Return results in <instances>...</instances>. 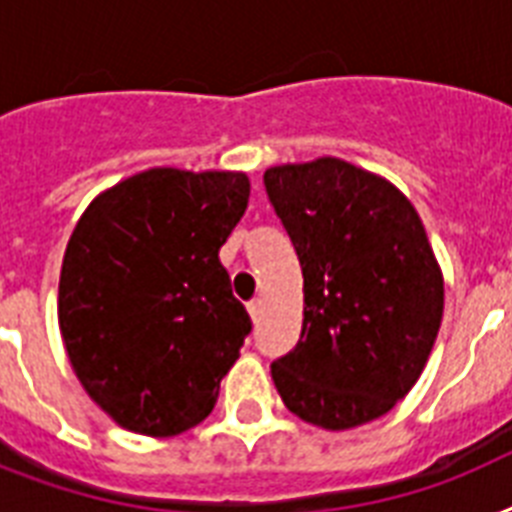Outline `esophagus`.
Here are the masks:
<instances>
[{
	"label": "esophagus",
	"instance_id": "1",
	"mask_svg": "<svg viewBox=\"0 0 512 512\" xmlns=\"http://www.w3.org/2000/svg\"><path fill=\"white\" fill-rule=\"evenodd\" d=\"M249 316H252V321H260V316H263V303L260 300H252V303L247 305Z\"/></svg>",
	"mask_w": 512,
	"mask_h": 512
}]
</instances>
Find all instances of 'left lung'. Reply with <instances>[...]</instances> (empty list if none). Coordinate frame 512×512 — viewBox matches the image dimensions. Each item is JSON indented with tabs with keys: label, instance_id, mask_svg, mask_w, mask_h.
I'll list each match as a JSON object with an SVG mask.
<instances>
[{
	"label": "left lung",
	"instance_id": "obj_1",
	"mask_svg": "<svg viewBox=\"0 0 512 512\" xmlns=\"http://www.w3.org/2000/svg\"><path fill=\"white\" fill-rule=\"evenodd\" d=\"M303 268V332L271 364L281 401L324 430L388 414L420 380L444 316V273L417 209L335 156L265 170Z\"/></svg>",
	"mask_w": 512,
	"mask_h": 512
}]
</instances>
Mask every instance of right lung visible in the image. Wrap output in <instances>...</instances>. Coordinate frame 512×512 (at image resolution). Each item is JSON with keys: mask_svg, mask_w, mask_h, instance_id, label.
<instances>
[{"mask_svg": "<svg viewBox=\"0 0 512 512\" xmlns=\"http://www.w3.org/2000/svg\"><path fill=\"white\" fill-rule=\"evenodd\" d=\"M247 201L244 172L154 167L79 217L60 268V335L119 428L167 438L212 412L252 329L217 257Z\"/></svg>", "mask_w": 512, "mask_h": 512, "instance_id": "add662e5", "label": "right lung"}]
</instances>
